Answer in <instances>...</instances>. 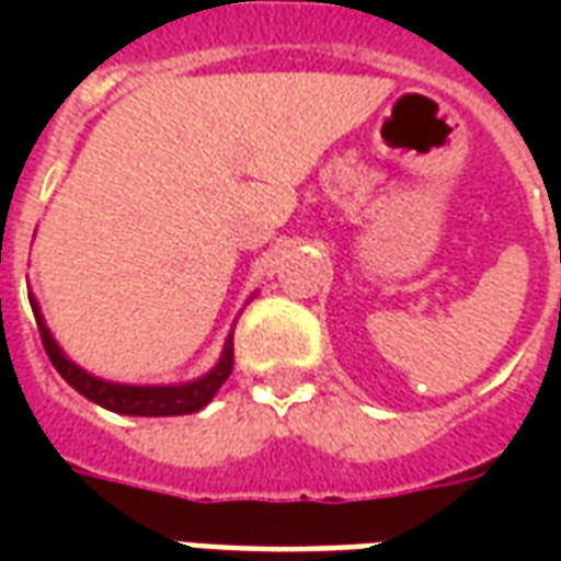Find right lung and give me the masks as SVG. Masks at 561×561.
<instances>
[{
  "label": "right lung",
  "mask_w": 561,
  "mask_h": 561,
  "mask_svg": "<svg viewBox=\"0 0 561 561\" xmlns=\"http://www.w3.org/2000/svg\"><path fill=\"white\" fill-rule=\"evenodd\" d=\"M30 304L32 312H35V321H38V330H42L44 352L50 357V364L56 366V373L66 378L80 397H87V400L102 405L107 412L135 414V417H171V414L201 412L216 397V390L228 381V376H231L233 333H228V342L221 348L219 364L213 366L207 376L195 378L188 385H116V381H104V378L90 376L87 369H80L78 364L68 360L62 348L50 336V330L44 324L42 312H38V306H35L32 297Z\"/></svg>",
  "instance_id": "add662e5"
}]
</instances>
